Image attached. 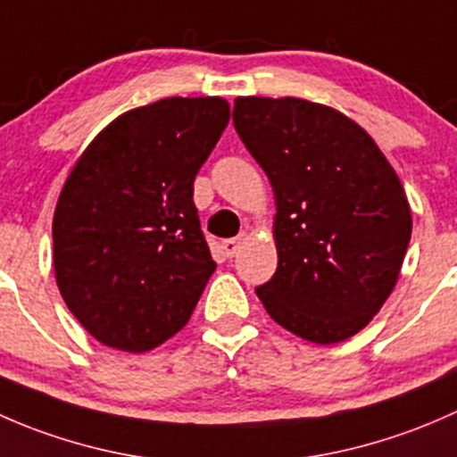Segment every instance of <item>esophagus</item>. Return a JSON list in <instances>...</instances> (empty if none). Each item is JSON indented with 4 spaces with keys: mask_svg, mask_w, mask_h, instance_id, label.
Segmentation results:
<instances>
[{
    "mask_svg": "<svg viewBox=\"0 0 457 457\" xmlns=\"http://www.w3.org/2000/svg\"><path fill=\"white\" fill-rule=\"evenodd\" d=\"M243 241H245V234H241V237H234V238H225V241H223V252H225V256L232 258L234 254H237V252L241 250Z\"/></svg>",
    "mask_w": 457,
    "mask_h": 457,
    "instance_id": "1",
    "label": "esophagus"
}]
</instances>
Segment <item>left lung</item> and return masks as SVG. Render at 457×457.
I'll return each mask as SVG.
<instances>
[{
  "label": "left lung",
  "instance_id": "left-lung-1",
  "mask_svg": "<svg viewBox=\"0 0 457 457\" xmlns=\"http://www.w3.org/2000/svg\"><path fill=\"white\" fill-rule=\"evenodd\" d=\"M232 121L276 196L278 267L256 287L262 307L318 345L358 334L394 292L411 238L398 174L327 105L238 96Z\"/></svg>",
  "mask_w": 457,
  "mask_h": 457
}]
</instances>
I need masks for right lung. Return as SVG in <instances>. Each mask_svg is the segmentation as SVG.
<instances>
[{
	"label": "right lung",
	"mask_w": 457,
	"mask_h": 457,
	"mask_svg": "<svg viewBox=\"0 0 457 457\" xmlns=\"http://www.w3.org/2000/svg\"><path fill=\"white\" fill-rule=\"evenodd\" d=\"M228 121L220 96H170L114 119L72 168L53 219L54 274L99 343L141 353L190 320L216 270L195 179Z\"/></svg>",
	"instance_id": "obj_1"
}]
</instances>
